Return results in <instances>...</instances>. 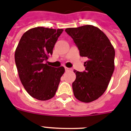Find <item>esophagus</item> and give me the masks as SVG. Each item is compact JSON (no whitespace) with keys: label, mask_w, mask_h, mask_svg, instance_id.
Here are the masks:
<instances>
[{"label":"esophagus","mask_w":131,"mask_h":131,"mask_svg":"<svg viewBox=\"0 0 131 131\" xmlns=\"http://www.w3.org/2000/svg\"><path fill=\"white\" fill-rule=\"evenodd\" d=\"M64 69H65L66 71H69V70H71V69H69V68H67V67H64Z\"/></svg>","instance_id":"obj_1"}]
</instances>
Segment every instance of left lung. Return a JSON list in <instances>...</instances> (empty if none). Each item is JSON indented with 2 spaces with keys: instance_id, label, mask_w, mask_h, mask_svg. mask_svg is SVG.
Wrapping results in <instances>:
<instances>
[{
  "instance_id": "obj_1",
  "label": "left lung",
  "mask_w": 131,
  "mask_h": 131,
  "mask_svg": "<svg viewBox=\"0 0 131 131\" xmlns=\"http://www.w3.org/2000/svg\"><path fill=\"white\" fill-rule=\"evenodd\" d=\"M65 31L73 39L80 56L88 58L84 71H73L74 96L84 103L94 101L105 92L114 73V47L105 34L94 26L69 28Z\"/></svg>"
}]
</instances>
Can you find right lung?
Here are the masks:
<instances>
[{
    "mask_svg": "<svg viewBox=\"0 0 131 131\" xmlns=\"http://www.w3.org/2000/svg\"><path fill=\"white\" fill-rule=\"evenodd\" d=\"M63 29L36 27L26 31L15 52L19 79L25 90L36 99L47 101L54 96L64 68L45 64Z\"/></svg>",
    "mask_w": 131,
    "mask_h": 131,
    "instance_id": "right-lung-1",
    "label": "right lung"
}]
</instances>
